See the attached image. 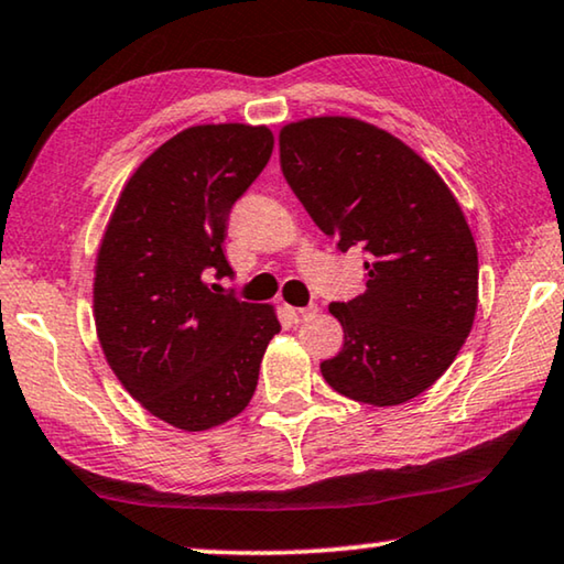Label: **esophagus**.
<instances>
[{
    "label": "esophagus",
    "instance_id": "obj_1",
    "mask_svg": "<svg viewBox=\"0 0 564 564\" xmlns=\"http://www.w3.org/2000/svg\"><path fill=\"white\" fill-rule=\"evenodd\" d=\"M285 311H289V316H291V322H296V324H301V322H308L311 316H316V306H285Z\"/></svg>",
    "mask_w": 564,
    "mask_h": 564
}]
</instances>
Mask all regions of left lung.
I'll list each match as a JSON object with an SVG mask.
<instances>
[{
	"label": "left lung",
	"mask_w": 564,
	"mask_h": 564,
	"mask_svg": "<svg viewBox=\"0 0 564 564\" xmlns=\"http://www.w3.org/2000/svg\"><path fill=\"white\" fill-rule=\"evenodd\" d=\"M281 170L318 230L367 253V291L329 311L344 347L322 375L344 398L390 408L451 367L474 326L478 253L441 174L398 137L351 116L283 126Z\"/></svg>",
	"instance_id": "obj_1"
}]
</instances>
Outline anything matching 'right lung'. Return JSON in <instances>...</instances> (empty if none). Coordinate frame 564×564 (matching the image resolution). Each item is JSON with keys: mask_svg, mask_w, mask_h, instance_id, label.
Instances as JSON below:
<instances>
[{"mask_svg": "<svg viewBox=\"0 0 564 564\" xmlns=\"http://www.w3.org/2000/svg\"><path fill=\"white\" fill-rule=\"evenodd\" d=\"M273 154L268 126L202 123L164 141L131 174L96 258L100 349L151 415L199 433L248 408L273 306L215 293L232 275L228 217Z\"/></svg>", "mask_w": 564, "mask_h": 564, "instance_id": "1", "label": "right lung"}]
</instances>
